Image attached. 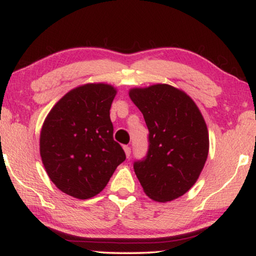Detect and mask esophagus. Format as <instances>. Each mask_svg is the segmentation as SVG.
Returning a JSON list of instances; mask_svg holds the SVG:
<instances>
[{
	"label": "esophagus",
	"mask_w": 256,
	"mask_h": 256,
	"mask_svg": "<svg viewBox=\"0 0 256 256\" xmlns=\"http://www.w3.org/2000/svg\"><path fill=\"white\" fill-rule=\"evenodd\" d=\"M124 152H126V156H127V157H130V152H132L130 146H124Z\"/></svg>",
	"instance_id": "1"
}]
</instances>
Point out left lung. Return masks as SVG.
<instances>
[{
	"instance_id": "obj_1",
	"label": "left lung",
	"mask_w": 256,
	"mask_h": 256,
	"mask_svg": "<svg viewBox=\"0 0 256 256\" xmlns=\"http://www.w3.org/2000/svg\"><path fill=\"white\" fill-rule=\"evenodd\" d=\"M149 129L146 160L134 163L150 199L171 202L190 190L208 160L210 140L202 114L190 96L168 84L129 90Z\"/></svg>"
}]
</instances>
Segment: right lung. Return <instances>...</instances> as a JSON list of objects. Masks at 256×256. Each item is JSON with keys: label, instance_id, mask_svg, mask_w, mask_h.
I'll return each instance as SVG.
<instances>
[{"label": "right lung", "instance_id": "obj_1", "mask_svg": "<svg viewBox=\"0 0 256 256\" xmlns=\"http://www.w3.org/2000/svg\"><path fill=\"white\" fill-rule=\"evenodd\" d=\"M118 90L85 84L65 94L42 126L40 152L48 176L64 194L88 199L100 194L126 160L113 138L110 110Z\"/></svg>", "mask_w": 256, "mask_h": 256}]
</instances>
